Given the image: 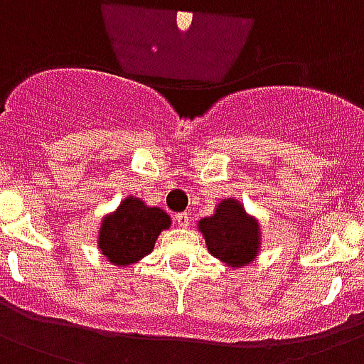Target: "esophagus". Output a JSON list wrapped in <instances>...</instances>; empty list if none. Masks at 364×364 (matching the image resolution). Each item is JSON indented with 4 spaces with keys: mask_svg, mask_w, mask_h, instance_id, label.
Listing matches in <instances>:
<instances>
[{
    "mask_svg": "<svg viewBox=\"0 0 364 364\" xmlns=\"http://www.w3.org/2000/svg\"><path fill=\"white\" fill-rule=\"evenodd\" d=\"M174 220H176V223H178L180 228H188L191 222L188 212H178V214H174Z\"/></svg>",
    "mask_w": 364,
    "mask_h": 364,
    "instance_id": "esophagus-1",
    "label": "esophagus"
}]
</instances>
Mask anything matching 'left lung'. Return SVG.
I'll use <instances>...</instances> for the list:
<instances>
[{"label": "left lung", "instance_id": "1", "mask_svg": "<svg viewBox=\"0 0 364 364\" xmlns=\"http://www.w3.org/2000/svg\"><path fill=\"white\" fill-rule=\"evenodd\" d=\"M199 231L208 252L232 269H242L259 254V223L232 197L223 199L212 216L200 220Z\"/></svg>", "mask_w": 364, "mask_h": 364}]
</instances>
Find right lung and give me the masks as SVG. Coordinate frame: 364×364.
Instances as JSON below:
<instances>
[{
    "label": "right lung",
    "mask_w": 364,
    "mask_h": 364,
    "mask_svg": "<svg viewBox=\"0 0 364 364\" xmlns=\"http://www.w3.org/2000/svg\"><path fill=\"white\" fill-rule=\"evenodd\" d=\"M168 228L171 216L167 212L129 196L114 212L103 218L97 248L109 263L127 267L146 257L156 246L159 232Z\"/></svg>",
    "instance_id": "right-lung-1"
}]
</instances>
